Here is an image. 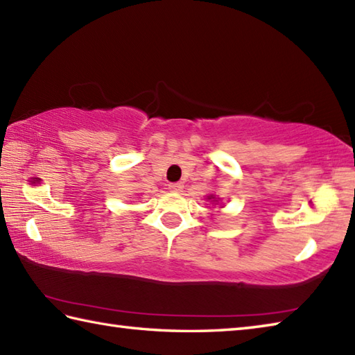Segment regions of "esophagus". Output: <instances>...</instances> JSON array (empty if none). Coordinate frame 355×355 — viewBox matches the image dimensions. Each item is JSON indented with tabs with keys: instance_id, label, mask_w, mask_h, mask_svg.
<instances>
[{
	"instance_id": "obj_1",
	"label": "esophagus",
	"mask_w": 355,
	"mask_h": 355,
	"mask_svg": "<svg viewBox=\"0 0 355 355\" xmlns=\"http://www.w3.org/2000/svg\"><path fill=\"white\" fill-rule=\"evenodd\" d=\"M168 190L173 193H180L184 190V184L182 182H175V184H170L168 185Z\"/></svg>"
}]
</instances>
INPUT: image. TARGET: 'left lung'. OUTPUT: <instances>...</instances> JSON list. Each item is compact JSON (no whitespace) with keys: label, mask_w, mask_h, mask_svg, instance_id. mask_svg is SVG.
<instances>
[{"label":"left lung","mask_w":355,"mask_h":355,"mask_svg":"<svg viewBox=\"0 0 355 355\" xmlns=\"http://www.w3.org/2000/svg\"><path fill=\"white\" fill-rule=\"evenodd\" d=\"M208 199H211V198H208Z\"/></svg>","instance_id":"obj_1"}]
</instances>
